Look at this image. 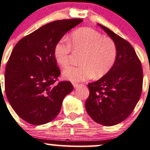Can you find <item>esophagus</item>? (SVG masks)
<instances>
[{"instance_id": "34e87169", "label": "esophagus", "mask_w": 150, "mask_h": 150, "mask_svg": "<svg viewBox=\"0 0 150 150\" xmlns=\"http://www.w3.org/2000/svg\"><path fill=\"white\" fill-rule=\"evenodd\" d=\"M72 84H73V86L75 87V88H76V87H78L79 86V84L78 83H76V82H73L72 83Z\"/></svg>"}]
</instances>
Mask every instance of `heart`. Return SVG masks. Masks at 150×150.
Listing matches in <instances>:
<instances>
[{
	"mask_svg": "<svg viewBox=\"0 0 150 150\" xmlns=\"http://www.w3.org/2000/svg\"><path fill=\"white\" fill-rule=\"evenodd\" d=\"M71 48L75 52L83 53L80 66H70L63 72V76L72 81L89 79L94 76L100 78L109 73L117 55L115 43L96 30L82 28L72 33L69 43L61 39L54 47V57L61 67L70 63Z\"/></svg>",
	"mask_w": 150,
	"mask_h": 150,
	"instance_id": "1",
	"label": "heart"
}]
</instances>
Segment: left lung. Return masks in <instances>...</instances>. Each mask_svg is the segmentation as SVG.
I'll list each match as a JSON object with an SVG mask.
<instances>
[{
  "mask_svg": "<svg viewBox=\"0 0 150 150\" xmlns=\"http://www.w3.org/2000/svg\"><path fill=\"white\" fill-rule=\"evenodd\" d=\"M98 25L115 43L117 55L109 73L88 84L90 95L85 108L95 122L112 126L125 120L136 107L142 91L143 70L131 44L109 28Z\"/></svg>",
  "mask_w": 150,
  "mask_h": 150,
  "instance_id": "1",
  "label": "left lung"
}]
</instances>
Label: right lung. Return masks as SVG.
<instances>
[{
  "mask_svg": "<svg viewBox=\"0 0 150 150\" xmlns=\"http://www.w3.org/2000/svg\"><path fill=\"white\" fill-rule=\"evenodd\" d=\"M81 19L56 20L43 25L17 42L7 62L5 91L14 112L23 120L40 125L57 117L64 98L73 90L60 74L54 47Z\"/></svg>",
  "mask_w": 150,
  "mask_h": 150,
  "instance_id": "obj_1",
  "label": "right lung"
}]
</instances>
